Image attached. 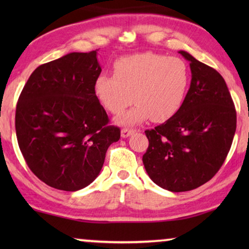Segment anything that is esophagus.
<instances>
[{
  "label": "esophagus",
  "mask_w": 249,
  "mask_h": 249,
  "mask_svg": "<svg viewBox=\"0 0 249 249\" xmlns=\"http://www.w3.org/2000/svg\"><path fill=\"white\" fill-rule=\"evenodd\" d=\"M134 131H135L134 129H130V128H122V129H121V137H122V138H127V137H129V136H130Z\"/></svg>",
  "instance_id": "1"
}]
</instances>
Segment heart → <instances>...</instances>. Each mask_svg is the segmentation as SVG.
<instances>
[{"mask_svg": "<svg viewBox=\"0 0 249 249\" xmlns=\"http://www.w3.org/2000/svg\"><path fill=\"white\" fill-rule=\"evenodd\" d=\"M190 71L185 61L146 52L124 56L113 64V74L102 73L94 81V93L105 110L120 114L121 124H136L151 118L164 122L178 113L188 94Z\"/></svg>", "mask_w": 249, "mask_h": 249, "instance_id": "1", "label": "heart"}]
</instances>
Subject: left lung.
<instances>
[{"mask_svg": "<svg viewBox=\"0 0 249 249\" xmlns=\"http://www.w3.org/2000/svg\"><path fill=\"white\" fill-rule=\"evenodd\" d=\"M192 81L175 117L146 130L149 145L142 155L156 185L173 193L204 185L222 166L232 144L237 113L223 77L185 51Z\"/></svg>", "mask_w": 249, "mask_h": 249, "instance_id": "left-lung-1", "label": "left lung"}]
</instances>
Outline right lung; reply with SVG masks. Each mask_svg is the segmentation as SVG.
I'll list each match as a JSON object with an SVG mask.
<instances>
[{
  "instance_id": "right-lung-1",
  "label": "right lung",
  "mask_w": 249,
  "mask_h": 249,
  "mask_svg": "<svg viewBox=\"0 0 249 249\" xmlns=\"http://www.w3.org/2000/svg\"><path fill=\"white\" fill-rule=\"evenodd\" d=\"M97 50L72 52L30 74L16 108V132L27 165L55 189L76 192L96 179L120 129L94 93Z\"/></svg>"
}]
</instances>
